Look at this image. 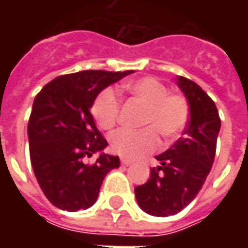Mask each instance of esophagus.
<instances>
[{"instance_id":"obj_1","label":"esophagus","mask_w":248,"mask_h":248,"mask_svg":"<svg viewBox=\"0 0 248 248\" xmlns=\"http://www.w3.org/2000/svg\"><path fill=\"white\" fill-rule=\"evenodd\" d=\"M121 163H122V165H124V166H130V165L133 163V161H130V159H124V158H122V159H121Z\"/></svg>"}]
</instances>
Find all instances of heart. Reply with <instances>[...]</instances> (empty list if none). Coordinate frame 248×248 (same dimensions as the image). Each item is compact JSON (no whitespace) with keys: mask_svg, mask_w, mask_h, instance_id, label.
<instances>
[{"mask_svg":"<svg viewBox=\"0 0 248 248\" xmlns=\"http://www.w3.org/2000/svg\"><path fill=\"white\" fill-rule=\"evenodd\" d=\"M124 92L145 106L140 130L122 129L110 137V147L115 154L137 159L155 151L159 146L158 133L165 140L182 134L190 118V106L181 94H170L166 85L154 77H142L122 85ZM121 102L113 89L98 94L92 106L97 124L105 130L113 129L119 117Z\"/></svg>","mask_w":248,"mask_h":248,"instance_id":"1","label":"heart"}]
</instances>
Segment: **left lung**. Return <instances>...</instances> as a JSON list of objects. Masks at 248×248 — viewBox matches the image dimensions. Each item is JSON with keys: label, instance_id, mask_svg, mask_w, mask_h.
I'll return each instance as SVG.
<instances>
[{"label": "left lung", "instance_id": "left-lung-1", "mask_svg": "<svg viewBox=\"0 0 248 248\" xmlns=\"http://www.w3.org/2000/svg\"><path fill=\"white\" fill-rule=\"evenodd\" d=\"M177 85L190 106L187 127L155 156L159 166L151 169L150 179L134 190L140 207L154 217L179 213L197 197L213 166L220 130L217 106L202 87L185 77H177Z\"/></svg>", "mask_w": 248, "mask_h": 248}]
</instances>
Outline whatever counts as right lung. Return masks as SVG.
I'll return each instance as SVG.
<instances>
[{"label":"right lung","instance_id":"1","mask_svg":"<svg viewBox=\"0 0 248 248\" xmlns=\"http://www.w3.org/2000/svg\"><path fill=\"white\" fill-rule=\"evenodd\" d=\"M133 70H83L54 78L33 102L28 124L30 161L45 197L56 207L78 211L97 202L106 174L119 167L118 156L105 154L108 142L90 113L103 89ZM100 153L94 164L87 156Z\"/></svg>","mask_w":248,"mask_h":248}]
</instances>
